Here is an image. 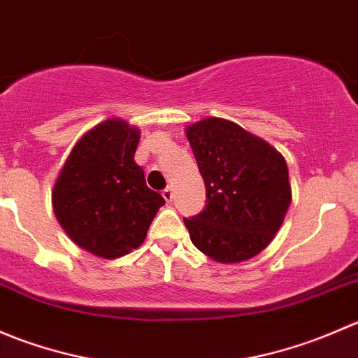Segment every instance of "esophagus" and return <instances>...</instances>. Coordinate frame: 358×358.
<instances>
[{"label":"esophagus","mask_w":358,"mask_h":358,"mask_svg":"<svg viewBox=\"0 0 358 358\" xmlns=\"http://www.w3.org/2000/svg\"><path fill=\"white\" fill-rule=\"evenodd\" d=\"M162 197H164L166 202L173 201V189H171V187H166V189L162 190Z\"/></svg>","instance_id":"34e87169"}]
</instances>
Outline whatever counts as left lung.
<instances>
[{"mask_svg": "<svg viewBox=\"0 0 358 358\" xmlns=\"http://www.w3.org/2000/svg\"><path fill=\"white\" fill-rule=\"evenodd\" d=\"M187 138L206 185V208L183 218L190 239L215 262H246L272 243L291 204L286 161L227 119H202Z\"/></svg>", "mask_w": 358, "mask_h": 358, "instance_id": "8db88e82", "label": "left lung"}]
</instances>
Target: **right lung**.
<instances>
[{
  "label": "right lung",
  "instance_id": "right-lung-1",
  "mask_svg": "<svg viewBox=\"0 0 358 358\" xmlns=\"http://www.w3.org/2000/svg\"><path fill=\"white\" fill-rule=\"evenodd\" d=\"M138 142L140 131L128 122H100L76 143L53 187V211L62 229L100 258L138 248L164 204L135 162Z\"/></svg>",
  "mask_w": 358,
  "mask_h": 358
}]
</instances>
